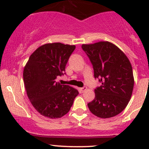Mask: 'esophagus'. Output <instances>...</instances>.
<instances>
[{
  "label": "esophagus",
  "instance_id": "obj_1",
  "mask_svg": "<svg viewBox=\"0 0 149 149\" xmlns=\"http://www.w3.org/2000/svg\"><path fill=\"white\" fill-rule=\"evenodd\" d=\"M86 89H87V88L86 86H84V87H82V88H80V90L81 92H84V91H85Z\"/></svg>",
  "mask_w": 149,
  "mask_h": 149
}]
</instances>
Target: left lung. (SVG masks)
Listing matches in <instances>:
<instances>
[{
	"label": "left lung",
	"instance_id": "left-lung-1",
	"mask_svg": "<svg viewBox=\"0 0 149 149\" xmlns=\"http://www.w3.org/2000/svg\"><path fill=\"white\" fill-rule=\"evenodd\" d=\"M82 49L92 63L94 77L102 83L94 89L95 98L88 104V109L100 118L116 116L126 107L133 93L130 61L118 47L107 41L83 44Z\"/></svg>",
	"mask_w": 149,
	"mask_h": 149
}]
</instances>
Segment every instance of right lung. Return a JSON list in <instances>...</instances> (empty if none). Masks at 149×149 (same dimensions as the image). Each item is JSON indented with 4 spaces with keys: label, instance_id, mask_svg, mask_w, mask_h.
I'll return each mask as SVG.
<instances>
[{
    "label": "right lung",
    "instance_id": "obj_1",
    "mask_svg": "<svg viewBox=\"0 0 149 149\" xmlns=\"http://www.w3.org/2000/svg\"><path fill=\"white\" fill-rule=\"evenodd\" d=\"M75 45L61 42L39 47L29 58L23 73L25 89L34 109L46 118L55 119L66 115L79 94L75 88L56 82L63 75Z\"/></svg>",
    "mask_w": 149,
    "mask_h": 149
}]
</instances>
